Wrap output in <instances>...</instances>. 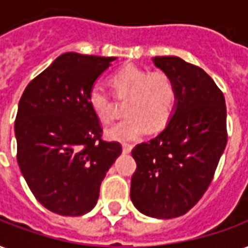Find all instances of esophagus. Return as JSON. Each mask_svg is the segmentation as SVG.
Masks as SVG:
<instances>
[{"label":"esophagus","instance_id":"esophagus-1","mask_svg":"<svg viewBox=\"0 0 248 248\" xmlns=\"http://www.w3.org/2000/svg\"><path fill=\"white\" fill-rule=\"evenodd\" d=\"M131 148H133V146L129 144V143H124V144H122V150H124V154H129V152H131Z\"/></svg>","mask_w":248,"mask_h":248}]
</instances>
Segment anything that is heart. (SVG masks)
I'll use <instances>...</instances> for the list:
<instances>
[{"label":"heart","instance_id":"1","mask_svg":"<svg viewBox=\"0 0 248 248\" xmlns=\"http://www.w3.org/2000/svg\"><path fill=\"white\" fill-rule=\"evenodd\" d=\"M114 94L127 98L126 118L106 130L110 139L130 142L144 137L151 129L157 133L167 126L176 105L175 82L164 71H152L138 65H124L110 78ZM93 113L104 124L114 118V102L105 88L93 85L88 93Z\"/></svg>","mask_w":248,"mask_h":248}]
</instances>
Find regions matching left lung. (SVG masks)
Instances as JSON below:
<instances>
[{
  "instance_id": "1",
  "label": "left lung",
  "mask_w": 248,
  "mask_h": 248,
  "mask_svg": "<svg viewBox=\"0 0 248 248\" xmlns=\"http://www.w3.org/2000/svg\"><path fill=\"white\" fill-rule=\"evenodd\" d=\"M154 63L175 82V111L157 137L133 148L130 197L143 214L170 219L189 212L212 183L227 143L226 104L202 68L177 56Z\"/></svg>"
}]
</instances>
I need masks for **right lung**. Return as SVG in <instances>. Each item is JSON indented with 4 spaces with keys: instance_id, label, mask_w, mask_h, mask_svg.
<instances>
[{
    "instance_id": "add662e5",
    "label": "right lung",
    "mask_w": 248,
    "mask_h": 248,
    "mask_svg": "<svg viewBox=\"0 0 248 248\" xmlns=\"http://www.w3.org/2000/svg\"><path fill=\"white\" fill-rule=\"evenodd\" d=\"M115 58L67 52L32 78L16 117V161L35 199L60 216L91 212L119 142L102 139L88 93Z\"/></svg>"
}]
</instances>
